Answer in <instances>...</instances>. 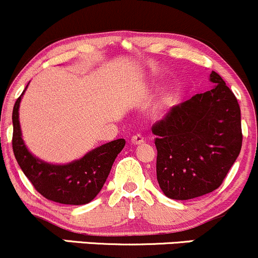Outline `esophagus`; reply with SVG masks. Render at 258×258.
Returning <instances> with one entry per match:
<instances>
[{"label":"esophagus","mask_w":258,"mask_h":258,"mask_svg":"<svg viewBox=\"0 0 258 258\" xmlns=\"http://www.w3.org/2000/svg\"><path fill=\"white\" fill-rule=\"evenodd\" d=\"M144 141H145V138H144L141 134H135V135H133L132 143L135 144V145H138V144H143Z\"/></svg>","instance_id":"esophagus-1"}]
</instances>
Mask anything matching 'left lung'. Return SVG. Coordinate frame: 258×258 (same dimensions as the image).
Segmentation results:
<instances>
[{
	"label": "left lung",
	"instance_id": "1",
	"mask_svg": "<svg viewBox=\"0 0 258 258\" xmlns=\"http://www.w3.org/2000/svg\"><path fill=\"white\" fill-rule=\"evenodd\" d=\"M210 91L174 106L152 125L156 176L165 196L192 199L221 185L242 145L239 102L213 71Z\"/></svg>",
	"mask_w": 258,
	"mask_h": 258
}]
</instances>
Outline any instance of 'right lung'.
<instances>
[{
	"label": "right lung",
	"mask_w": 258,
	"mask_h": 258,
	"mask_svg": "<svg viewBox=\"0 0 258 258\" xmlns=\"http://www.w3.org/2000/svg\"><path fill=\"white\" fill-rule=\"evenodd\" d=\"M22 95L16 101L12 112V148L19 167L33 187L48 201L70 206L91 202L103 187L125 140L118 139L104 144L69 165H50L40 161L27 150L21 137L18 108Z\"/></svg>",
	"instance_id": "right-lung-1"
}]
</instances>
